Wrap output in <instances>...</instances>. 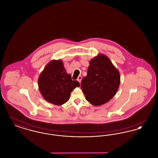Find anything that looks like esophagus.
Segmentation results:
<instances>
[{"mask_svg":"<svg viewBox=\"0 0 158 158\" xmlns=\"http://www.w3.org/2000/svg\"><path fill=\"white\" fill-rule=\"evenodd\" d=\"M81 81H82V76H79L78 77V78H77V81L81 83Z\"/></svg>","mask_w":158,"mask_h":158,"instance_id":"1","label":"esophagus"}]
</instances>
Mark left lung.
<instances>
[{"label": "left lung", "mask_w": 158, "mask_h": 158, "mask_svg": "<svg viewBox=\"0 0 158 158\" xmlns=\"http://www.w3.org/2000/svg\"><path fill=\"white\" fill-rule=\"evenodd\" d=\"M120 83L119 72L104 54L89 62L87 76L81 82L86 99L92 105H102L115 95Z\"/></svg>", "instance_id": "8db88e82"}]
</instances>
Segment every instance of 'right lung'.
<instances>
[{"label":"right lung","instance_id":"obj_1","mask_svg":"<svg viewBox=\"0 0 158 158\" xmlns=\"http://www.w3.org/2000/svg\"><path fill=\"white\" fill-rule=\"evenodd\" d=\"M38 83L40 92L45 100L57 105L66 102L71 92L80 85L66 73L61 60L50 61L40 75Z\"/></svg>","mask_w":158,"mask_h":158}]
</instances>
